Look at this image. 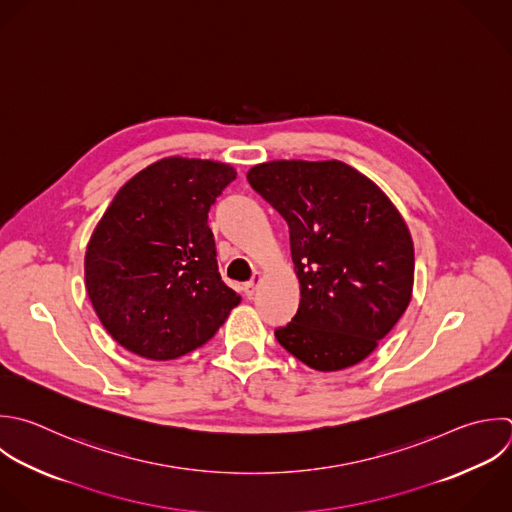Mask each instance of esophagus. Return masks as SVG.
Here are the masks:
<instances>
[{
	"label": "esophagus",
	"instance_id": "esophagus-1",
	"mask_svg": "<svg viewBox=\"0 0 512 512\" xmlns=\"http://www.w3.org/2000/svg\"><path fill=\"white\" fill-rule=\"evenodd\" d=\"M258 280H260V272H254L252 280L244 284V294H246L248 298H252V296H254V292H256V286H258Z\"/></svg>",
	"mask_w": 512,
	"mask_h": 512
}]
</instances>
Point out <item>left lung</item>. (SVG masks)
I'll return each instance as SVG.
<instances>
[{"mask_svg": "<svg viewBox=\"0 0 512 512\" xmlns=\"http://www.w3.org/2000/svg\"><path fill=\"white\" fill-rule=\"evenodd\" d=\"M248 182L286 220L300 280L298 310L276 340L314 370L358 364L410 302L414 248L402 216L338 160L268 162Z\"/></svg>", "mask_w": 512, "mask_h": 512, "instance_id": "obj_1", "label": "left lung"}]
</instances>
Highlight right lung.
<instances>
[{"instance_id": "add662e5", "label": "right lung", "mask_w": 512, "mask_h": 512, "mask_svg": "<svg viewBox=\"0 0 512 512\" xmlns=\"http://www.w3.org/2000/svg\"><path fill=\"white\" fill-rule=\"evenodd\" d=\"M236 178L210 160L168 158L112 200L86 252V288L126 350L172 360L206 344L240 304L218 272L208 212Z\"/></svg>"}]
</instances>
